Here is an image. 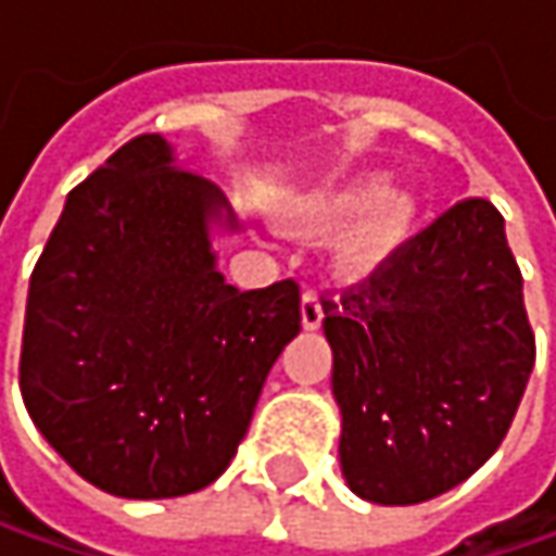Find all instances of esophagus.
<instances>
[{
	"label": "esophagus",
	"mask_w": 556,
	"mask_h": 556,
	"mask_svg": "<svg viewBox=\"0 0 556 556\" xmlns=\"http://www.w3.org/2000/svg\"><path fill=\"white\" fill-rule=\"evenodd\" d=\"M324 320V304L314 292H304L302 295V326L304 329H317Z\"/></svg>",
	"instance_id": "esophagus-1"
}]
</instances>
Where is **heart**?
<instances>
[{
  "label": "heart",
  "instance_id": "1",
  "mask_svg": "<svg viewBox=\"0 0 556 556\" xmlns=\"http://www.w3.org/2000/svg\"><path fill=\"white\" fill-rule=\"evenodd\" d=\"M282 220L302 236H320L339 227L329 242L332 274L367 279L414 236L420 199L407 186H386V177L379 174H361L289 199L282 205Z\"/></svg>",
  "mask_w": 556,
  "mask_h": 556
}]
</instances>
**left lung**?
Masks as SVG:
<instances>
[{
	"instance_id": "8db88e82",
	"label": "left lung",
	"mask_w": 556,
	"mask_h": 556,
	"mask_svg": "<svg viewBox=\"0 0 556 556\" xmlns=\"http://www.w3.org/2000/svg\"><path fill=\"white\" fill-rule=\"evenodd\" d=\"M339 460L364 501L404 507L445 495L504 442L535 336L504 217L467 199L386 267L324 302Z\"/></svg>"
}]
</instances>
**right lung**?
<instances>
[{"label": "right lung", "mask_w": 556, "mask_h": 556, "mask_svg": "<svg viewBox=\"0 0 556 556\" xmlns=\"http://www.w3.org/2000/svg\"><path fill=\"white\" fill-rule=\"evenodd\" d=\"M236 227L224 192L186 174L157 134L67 195L30 277L21 395L96 489L189 495L245 439L302 314L292 279L252 292L227 282L214 239Z\"/></svg>", "instance_id": "add662e5"}]
</instances>
